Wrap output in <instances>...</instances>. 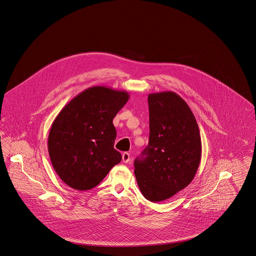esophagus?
<instances>
[{
    "instance_id": "esophagus-1",
    "label": "esophagus",
    "mask_w": 256,
    "mask_h": 256,
    "mask_svg": "<svg viewBox=\"0 0 256 256\" xmlns=\"http://www.w3.org/2000/svg\"><path fill=\"white\" fill-rule=\"evenodd\" d=\"M122 162L124 163H128L130 160V154L128 152H124L122 156Z\"/></svg>"
}]
</instances>
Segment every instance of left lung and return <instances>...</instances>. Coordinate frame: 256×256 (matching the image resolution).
<instances>
[{
    "mask_svg": "<svg viewBox=\"0 0 256 256\" xmlns=\"http://www.w3.org/2000/svg\"><path fill=\"white\" fill-rule=\"evenodd\" d=\"M148 145L134 161V174L148 200L170 198L192 182L202 158L195 116L187 102L172 91L148 96Z\"/></svg>",
    "mask_w": 256,
    "mask_h": 256,
    "instance_id": "left-lung-1",
    "label": "left lung"
}]
</instances>
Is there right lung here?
Returning <instances> with one entry per match:
<instances>
[{
    "label": "right lung",
    "mask_w": 256,
    "mask_h": 256,
    "mask_svg": "<svg viewBox=\"0 0 256 256\" xmlns=\"http://www.w3.org/2000/svg\"><path fill=\"white\" fill-rule=\"evenodd\" d=\"M128 98L126 91L93 86L62 108L52 124L48 150L63 182L76 190L92 189L121 162L113 119Z\"/></svg>",
    "instance_id": "right-lung-1"
}]
</instances>
